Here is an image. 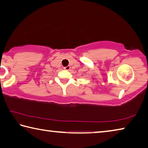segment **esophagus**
<instances>
[{
    "label": "esophagus",
    "mask_w": 148,
    "mask_h": 148,
    "mask_svg": "<svg viewBox=\"0 0 148 148\" xmlns=\"http://www.w3.org/2000/svg\"><path fill=\"white\" fill-rule=\"evenodd\" d=\"M64 69L66 70V71H69V70L71 69V66H65V67H64Z\"/></svg>",
    "instance_id": "1"
}]
</instances>
